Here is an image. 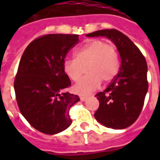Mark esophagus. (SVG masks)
Here are the masks:
<instances>
[{
	"instance_id": "1",
	"label": "esophagus",
	"mask_w": 160,
	"mask_h": 160,
	"mask_svg": "<svg viewBox=\"0 0 160 160\" xmlns=\"http://www.w3.org/2000/svg\"><path fill=\"white\" fill-rule=\"evenodd\" d=\"M87 99V96H80V100L81 101H85Z\"/></svg>"
}]
</instances>
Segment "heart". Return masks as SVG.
Returning <instances> with one entry per match:
<instances>
[{
  "instance_id": "obj_1",
  "label": "heart",
  "mask_w": 160,
  "mask_h": 160,
  "mask_svg": "<svg viewBox=\"0 0 160 160\" xmlns=\"http://www.w3.org/2000/svg\"><path fill=\"white\" fill-rule=\"evenodd\" d=\"M75 59L65 60L63 70L73 81L80 80L86 69L87 75L74 86L80 95H89L99 88L101 81H111L119 72V58L115 46L101 40H93L74 53Z\"/></svg>"
}]
</instances>
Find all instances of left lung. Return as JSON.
<instances>
[{
    "mask_svg": "<svg viewBox=\"0 0 160 160\" xmlns=\"http://www.w3.org/2000/svg\"><path fill=\"white\" fill-rule=\"evenodd\" d=\"M86 36H105L118 49L121 58L119 73L103 92L95 95L100 106L95 118L108 128L125 129L139 116L148 91L145 58L128 36L115 29L100 30Z\"/></svg>",
    "mask_w": 160,
    "mask_h": 160,
    "instance_id": "left-lung-1",
    "label": "left lung"
}]
</instances>
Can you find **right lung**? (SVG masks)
I'll return each instance as SVG.
<instances>
[{"instance_id": "1", "label": "right lung", "mask_w": 160, "mask_h": 160, "mask_svg": "<svg viewBox=\"0 0 160 160\" xmlns=\"http://www.w3.org/2000/svg\"><path fill=\"white\" fill-rule=\"evenodd\" d=\"M79 35L49 34L35 39L19 63L14 89L20 111L38 131L55 134L71 124L70 109L80 101L65 91L71 85L63 70L65 56Z\"/></svg>"}]
</instances>
